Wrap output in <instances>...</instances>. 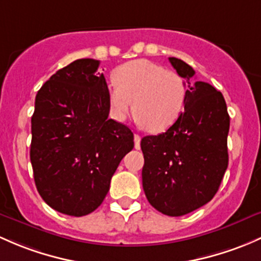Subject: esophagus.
<instances>
[{"label": "esophagus", "instance_id": "esophagus-1", "mask_svg": "<svg viewBox=\"0 0 261 261\" xmlns=\"http://www.w3.org/2000/svg\"><path fill=\"white\" fill-rule=\"evenodd\" d=\"M134 142H135V149L140 150V147H141V145H140V142H141V136L135 134V135H134Z\"/></svg>", "mask_w": 261, "mask_h": 261}]
</instances>
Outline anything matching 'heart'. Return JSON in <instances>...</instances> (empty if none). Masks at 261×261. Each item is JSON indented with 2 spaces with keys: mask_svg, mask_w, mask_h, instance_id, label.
Instances as JSON below:
<instances>
[{
  "mask_svg": "<svg viewBox=\"0 0 261 261\" xmlns=\"http://www.w3.org/2000/svg\"><path fill=\"white\" fill-rule=\"evenodd\" d=\"M114 80L108 86V100L116 121H125L134 110L139 123L159 134L171 127L184 111L185 82L163 65L144 59L128 61L116 68Z\"/></svg>",
  "mask_w": 261,
  "mask_h": 261,
  "instance_id": "heart-1",
  "label": "heart"
}]
</instances>
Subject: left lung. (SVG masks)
<instances>
[{
	"label": "left lung",
	"mask_w": 261,
	"mask_h": 261,
	"mask_svg": "<svg viewBox=\"0 0 261 261\" xmlns=\"http://www.w3.org/2000/svg\"><path fill=\"white\" fill-rule=\"evenodd\" d=\"M169 61L188 84L185 111L166 133L141 140L142 188L156 210L181 216L207 204L219 190L229 163L230 117L220 91L191 80L195 71L182 60Z\"/></svg>",
	"instance_id": "obj_1"
}]
</instances>
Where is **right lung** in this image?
<instances>
[{
	"mask_svg": "<svg viewBox=\"0 0 261 261\" xmlns=\"http://www.w3.org/2000/svg\"><path fill=\"white\" fill-rule=\"evenodd\" d=\"M100 61L80 59L38 90L31 119L34 179L43 201L84 216L108 195L110 181L134 147L127 126L109 119L108 84Z\"/></svg>",
	"mask_w": 261,
	"mask_h": 261,
	"instance_id": "add662e5",
	"label": "right lung"
}]
</instances>
